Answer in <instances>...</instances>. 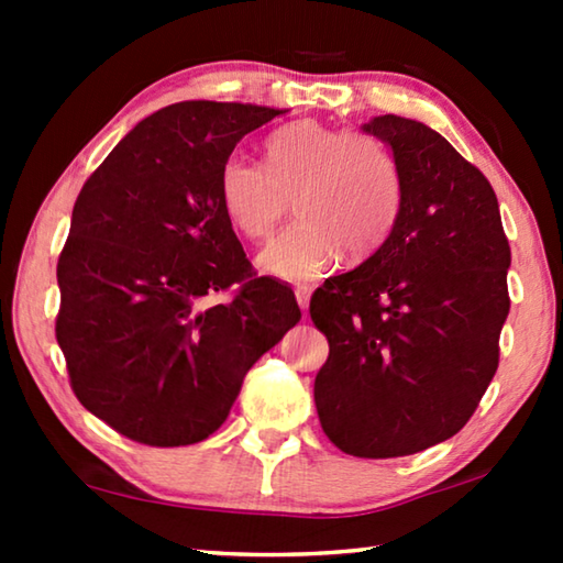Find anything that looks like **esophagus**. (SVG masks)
<instances>
[{"mask_svg": "<svg viewBox=\"0 0 563 563\" xmlns=\"http://www.w3.org/2000/svg\"><path fill=\"white\" fill-rule=\"evenodd\" d=\"M295 300H298L300 310H308L310 308V288H305V285L295 288Z\"/></svg>", "mask_w": 563, "mask_h": 563, "instance_id": "1", "label": "esophagus"}]
</instances>
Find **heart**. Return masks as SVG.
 <instances>
[{"label": "heart", "instance_id": "obj_1", "mask_svg": "<svg viewBox=\"0 0 563 563\" xmlns=\"http://www.w3.org/2000/svg\"><path fill=\"white\" fill-rule=\"evenodd\" d=\"M218 201L247 241H265L295 201L298 223L265 245L258 263L273 278L310 283L335 268L342 251L365 258L387 241L402 178L383 141L305 119L271 133L265 168L228 156Z\"/></svg>", "mask_w": 563, "mask_h": 563}]
</instances>
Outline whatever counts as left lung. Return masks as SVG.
I'll list each match as a JSON object with an SVG mask.
<instances>
[{"label": "left lung", "mask_w": 563, "mask_h": 563, "mask_svg": "<svg viewBox=\"0 0 563 563\" xmlns=\"http://www.w3.org/2000/svg\"><path fill=\"white\" fill-rule=\"evenodd\" d=\"M362 129L393 148L402 203L387 241L312 295L330 342L316 407L338 450L389 460L450 440L487 393L511 251L494 188L450 141L395 113Z\"/></svg>", "instance_id": "8db88e82"}]
</instances>
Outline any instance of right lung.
Listing matches in <instances>:
<instances>
[{
	"mask_svg": "<svg viewBox=\"0 0 563 563\" xmlns=\"http://www.w3.org/2000/svg\"><path fill=\"white\" fill-rule=\"evenodd\" d=\"M280 113L174 103L139 121L76 198L56 342L79 402L133 442L213 434L247 369L300 320L292 290L253 278L218 201L238 141ZM231 284L233 301L210 300Z\"/></svg>",
	"mask_w": 563,
	"mask_h": 563,
	"instance_id": "add662e5",
	"label": "right lung"
}]
</instances>
